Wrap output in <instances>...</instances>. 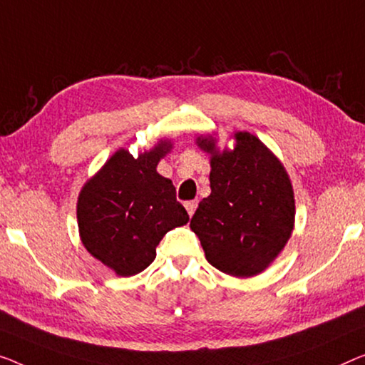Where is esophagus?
<instances>
[{"label": "esophagus", "instance_id": "obj_1", "mask_svg": "<svg viewBox=\"0 0 365 365\" xmlns=\"http://www.w3.org/2000/svg\"><path fill=\"white\" fill-rule=\"evenodd\" d=\"M197 206H198V201H197V200L187 201V203H185V208H187V211H188V215H190V217H192V216H193V213H195V210H197Z\"/></svg>", "mask_w": 365, "mask_h": 365}]
</instances>
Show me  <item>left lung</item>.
<instances>
[{"label": "left lung", "mask_w": 365, "mask_h": 365, "mask_svg": "<svg viewBox=\"0 0 365 365\" xmlns=\"http://www.w3.org/2000/svg\"><path fill=\"white\" fill-rule=\"evenodd\" d=\"M235 139V148L220 150L213 135L197 138L210 154L211 193L190 227L213 267L247 279L284 251L295 226V197L284 164L262 140L247 130Z\"/></svg>", "instance_id": "8db88e82"}]
</instances>
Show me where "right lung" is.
Returning a JSON list of instances; mask_svg holds the SVG:
<instances>
[{"label": "right lung", "instance_id": "obj_1", "mask_svg": "<svg viewBox=\"0 0 365 365\" xmlns=\"http://www.w3.org/2000/svg\"><path fill=\"white\" fill-rule=\"evenodd\" d=\"M172 145L170 139H160L138 157L119 149L81 187L77 201L81 242L119 277L148 269L162 237L190 220L172 180L157 172Z\"/></svg>", "mask_w": 365, "mask_h": 365}]
</instances>
